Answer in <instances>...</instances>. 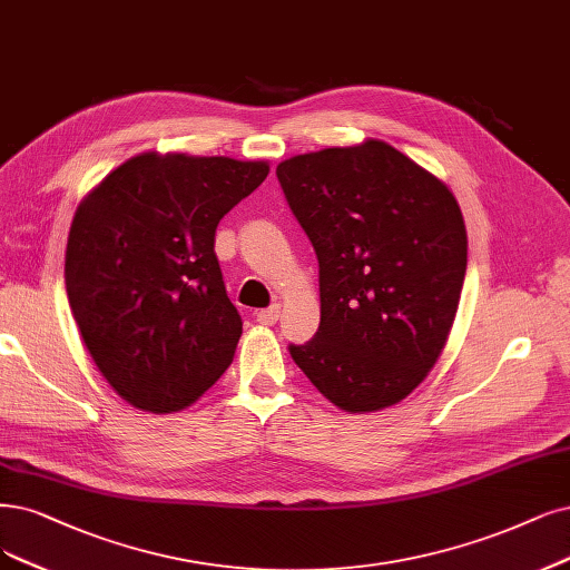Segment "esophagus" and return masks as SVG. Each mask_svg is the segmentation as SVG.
<instances>
[{
    "instance_id": "obj_1",
    "label": "esophagus",
    "mask_w": 570,
    "mask_h": 570,
    "mask_svg": "<svg viewBox=\"0 0 570 570\" xmlns=\"http://www.w3.org/2000/svg\"><path fill=\"white\" fill-rule=\"evenodd\" d=\"M279 312H282L279 305H272V307H267V309H258V312H256V322H258V324H265V326L277 324Z\"/></svg>"
}]
</instances>
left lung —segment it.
Masks as SVG:
<instances>
[{
	"label": "left lung",
	"mask_w": 570,
	"mask_h": 570,
	"mask_svg": "<svg viewBox=\"0 0 570 570\" xmlns=\"http://www.w3.org/2000/svg\"><path fill=\"white\" fill-rule=\"evenodd\" d=\"M320 261L322 322L293 362L328 402L381 411L425 381L468 269V232L446 183L383 140L277 166Z\"/></svg>",
	"instance_id": "8db88e82"
}]
</instances>
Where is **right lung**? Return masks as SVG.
<instances>
[{
  "instance_id": "obj_1",
  "label": "right lung",
  "mask_w": 570,
  "mask_h": 570,
  "mask_svg": "<svg viewBox=\"0 0 570 570\" xmlns=\"http://www.w3.org/2000/svg\"><path fill=\"white\" fill-rule=\"evenodd\" d=\"M267 161L142 153L83 197L66 250L72 317L91 360L131 406H189L232 364L242 317L216 227Z\"/></svg>"
}]
</instances>
